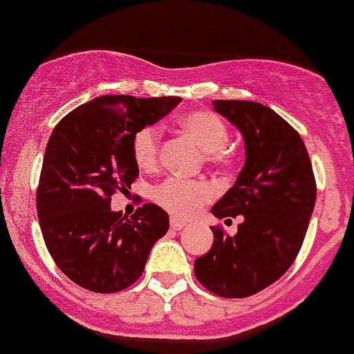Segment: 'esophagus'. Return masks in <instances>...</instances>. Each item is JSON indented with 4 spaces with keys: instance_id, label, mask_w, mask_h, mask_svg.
<instances>
[{
    "instance_id": "34e87169",
    "label": "esophagus",
    "mask_w": 354,
    "mask_h": 354,
    "mask_svg": "<svg viewBox=\"0 0 354 354\" xmlns=\"http://www.w3.org/2000/svg\"><path fill=\"white\" fill-rule=\"evenodd\" d=\"M169 225H171V228H174V230H183V228L186 226V221H183V219H177V217H171Z\"/></svg>"
}]
</instances>
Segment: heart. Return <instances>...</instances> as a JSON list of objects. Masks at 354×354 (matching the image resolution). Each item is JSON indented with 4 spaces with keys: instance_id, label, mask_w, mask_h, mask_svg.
I'll return each mask as SVG.
<instances>
[{
    "instance_id": "1",
    "label": "heart",
    "mask_w": 354,
    "mask_h": 354,
    "mask_svg": "<svg viewBox=\"0 0 354 354\" xmlns=\"http://www.w3.org/2000/svg\"><path fill=\"white\" fill-rule=\"evenodd\" d=\"M177 122L186 137L205 153L206 162L221 169H230L234 166L236 157L230 149H226L228 128L216 113L197 109L180 115ZM131 151L138 168L146 171L157 169L160 160V129L155 126L138 129L133 137ZM212 197L214 188L208 183L185 179L166 180L153 194L157 205L183 219L197 216L201 208L210 203Z\"/></svg>"
}]
</instances>
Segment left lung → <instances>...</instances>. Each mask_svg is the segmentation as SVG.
<instances>
[{"instance_id":"8db88e82","label":"left lung","mask_w":354,"mask_h":354,"mask_svg":"<svg viewBox=\"0 0 354 354\" xmlns=\"http://www.w3.org/2000/svg\"><path fill=\"white\" fill-rule=\"evenodd\" d=\"M245 138V166L212 206L219 219L243 216L236 236L212 226L214 245L195 259L199 283L221 298H247L283 276L298 256L316 203V180L299 133L270 107L214 100Z\"/></svg>"}]
</instances>
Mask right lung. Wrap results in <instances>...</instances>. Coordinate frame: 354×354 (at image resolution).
<instances>
[{
    "label": "right lung",
    "mask_w": 354,
    "mask_h": 354,
    "mask_svg": "<svg viewBox=\"0 0 354 354\" xmlns=\"http://www.w3.org/2000/svg\"><path fill=\"white\" fill-rule=\"evenodd\" d=\"M179 97L107 95L56 124L36 192L39 228L62 272L93 292H118L140 278L149 250L168 232V214L146 203L131 217L111 210V195L138 177L131 142Z\"/></svg>",
    "instance_id": "obj_1"
}]
</instances>
